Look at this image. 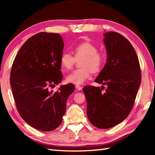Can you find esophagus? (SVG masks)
Returning <instances> with one entry per match:
<instances>
[{"mask_svg":"<svg viewBox=\"0 0 155 155\" xmlns=\"http://www.w3.org/2000/svg\"><path fill=\"white\" fill-rule=\"evenodd\" d=\"M75 88L77 91H81V89H82V87L80 86V85H76Z\"/></svg>","mask_w":155,"mask_h":155,"instance_id":"esophagus-1","label":"esophagus"}]
</instances>
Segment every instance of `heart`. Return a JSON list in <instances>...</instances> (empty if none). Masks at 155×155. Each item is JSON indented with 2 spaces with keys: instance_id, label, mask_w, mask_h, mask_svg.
Masks as SVG:
<instances>
[{
  "instance_id": "heart-1",
  "label": "heart",
  "mask_w": 155,
  "mask_h": 155,
  "mask_svg": "<svg viewBox=\"0 0 155 155\" xmlns=\"http://www.w3.org/2000/svg\"><path fill=\"white\" fill-rule=\"evenodd\" d=\"M98 49L95 45L88 42H82L74 48L75 58L69 52H64L61 57V67L65 70H70L75 63L76 59L82 58L79 66L81 68L72 72L67 77L68 83L82 84L90 77L91 71L97 72L103 66L104 56L97 52Z\"/></svg>"
}]
</instances>
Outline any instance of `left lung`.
I'll use <instances>...</instances> for the list:
<instances>
[{
	"mask_svg": "<svg viewBox=\"0 0 155 155\" xmlns=\"http://www.w3.org/2000/svg\"><path fill=\"white\" fill-rule=\"evenodd\" d=\"M107 58L94 80L106 85L83 88L87 99L88 120L97 128L107 129L120 123L130 114L141 83V71L134 48L123 35L115 32L104 35Z\"/></svg>",
	"mask_w": 155,
	"mask_h": 155,
	"instance_id": "left-lung-1",
	"label": "left lung"
}]
</instances>
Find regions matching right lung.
Listing matches in <instances>:
<instances>
[{
	"mask_svg": "<svg viewBox=\"0 0 155 155\" xmlns=\"http://www.w3.org/2000/svg\"><path fill=\"white\" fill-rule=\"evenodd\" d=\"M63 39L57 33L39 32L29 38L16 54L10 78L16 108L26 123L36 129L51 131L62 121L72 84L54 92L49 87L62 81L61 57Z\"/></svg>",
	"mask_w": 155,
	"mask_h": 155,
	"instance_id": "1",
	"label": "right lung"
}]
</instances>
